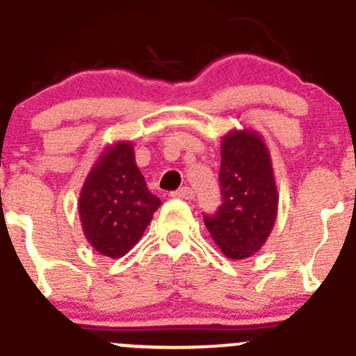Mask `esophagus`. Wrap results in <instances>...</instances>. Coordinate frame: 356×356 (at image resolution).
<instances>
[{
  "label": "esophagus",
  "mask_w": 356,
  "mask_h": 356,
  "mask_svg": "<svg viewBox=\"0 0 356 356\" xmlns=\"http://www.w3.org/2000/svg\"><path fill=\"white\" fill-rule=\"evenodd\" d=\"M174 198H181V200H195V191H193L189 186H184V188L177 189L175 193H172Z\"/></svg>",
  "instance_id": "obj_1"
}]
</instances>
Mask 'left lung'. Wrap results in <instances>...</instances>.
Wrapping results in <instances>:
<instances>
[{
	"label": "left lung",
	"instance_id": "8db88e82",
	"mask_svg": "<svg viewBox=\"0 0 356 356\" xmlns=\"http://www.w3.org/2000/svg\"><path fill=\"white\" fill-rule=\"evenodd\" d=\"M222 204L203 215L204 225L222 253L245 260L257 253L277 217L279 195L268 148L254 131H231L222 139Z\"/></svg>",
	"mask_w": 356,
	"mask_h": 356
}]
</instances>
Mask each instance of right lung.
Returning <instances> with one entry per match:
<instances>
[{"label":"right lung","mask_w":356,"mask_h":356,"mask_svg":"<svg viewBox=\"0 0 356 356\" xmlns=\"http://www.w3.org/2000/svg\"><path fill=\"white\" fill-rule=\"evenodd\" d=\"M160 204L136 165L132 143H117L102 153L82 186V231L98 253L120 258L141 239Z\"/></svg>","instance_id":"1"}]
</instances>
